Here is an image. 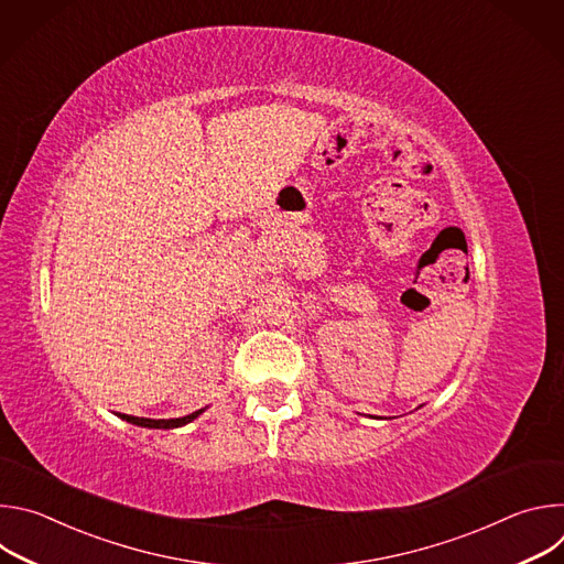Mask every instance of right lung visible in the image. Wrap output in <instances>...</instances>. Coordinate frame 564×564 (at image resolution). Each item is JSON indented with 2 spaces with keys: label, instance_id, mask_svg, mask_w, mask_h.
<instances>
[{
  "label": "right lung",
  "instance_id": "obj_1",
  "mask_svg": "<svg viewBox=\"0 0 564 564\" xmlns=\"http://www.w3.org/2000/svg\"><path fill=\"white\" fill-rule=\"evenodd\" d=\"M200 413L203 411H196V413L178 417V420H147V417H133V415H120V417L135 424V426H144V429H176V426H183V424L196 420Z\"/></svg>",
  "mask_w": 564,
  "mask_h": 564
}]
</instances>
